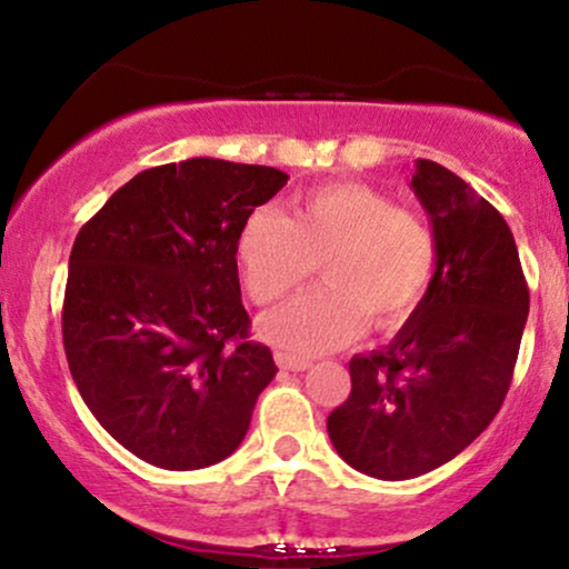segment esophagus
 <instances>
[{
  "instance_id": "1",
  "label": "esophagus",
  "mask_w": 569,
  "mask_h": 569,
  "mask_svg": "<svg viewBox=\"0 0 569 569\" xmlns=\"http://www.w3.org/2000/svg\"><path fill=\"white\" fill-rule=\"evenodd\" d=\"M276 361H278V367L286 369V371H305V369H310V361H307V358L291 356V352H276Z\"/></svg>"
}]
</instances>
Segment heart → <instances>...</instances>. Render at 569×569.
<instances>
[{
  "instance_id": "b5f03b06",
  "label": "heart",
  "mask_w": 569,
  "mask_h": 569,
  "mask_svg": "<svg viewBox=\"0 0 569 569\" xmlns=\"http://www.w3.org/2000/svg\"><path fill=\"white\" fill-rule=\"evenodd\" d=\"M238 264L253 302L270 305L321 264L323 289L280 305L262 321L278 348L318 356L356 339L367 326L398 323L426 293L436 238L420 217L398 211L363 184H331L299 194L289 217L259 208L238 234Z\"/></svg>"
}]
</instances>
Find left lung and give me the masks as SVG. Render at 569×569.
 I'll use <instances>...</instances> for the list:
<instances>
[{
  "instance_id": "obj_1",
  "label": "left lung",
  "mask_w": 569,
  "mask_h": 569,
  "mask_svg": "<svg viewBox=\"0 0 569 569\" xmlns=\"http://www.w3.org/2000/svg\"><path fill=\"white\" fill-rule=\"evenodd\" d=\"M411 189L433 227V278L385 348L352 356L348 401L326 420L339 457L382 481L433 471L495 420L530 312L506 219L433 160H417Z\"/></svg>"
}]
</instances>
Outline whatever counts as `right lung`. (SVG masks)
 Instances as JSON below:
<instances>
[{
    "mask_svg": "<svg viewBox=\"0 0 569 569\" xmlns=\"http://www.w3.org/2000/svg\"><path fill=\"white\" fill-rule=\"evenodd\" d=\"M278 168L192 158L120 187L77 234L63 350L82 401L128 452L166 471L230 457L276 377L248 339L238 234L286 187Z\"/></svg>",
    "mask_w": 569,
    "mask_h": 569,
    "instance_id": "obj_1",
    "label": "right lung"
}]
</instances>
